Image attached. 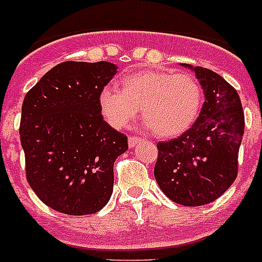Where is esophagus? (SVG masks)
Here are the masks:
<instances>
[{
  "label": "esophagus",
  "instance_id": "esophagus-1",
  "mask_svg": "<svg viewBox=\"0 0 262 262\" xmlns=\"http://www.w3.org/2000/svg\"><path fill=\"white\" fill-rule=\"evenodd\" d=\"M138 141H141V137H137V136H130V137H129V140H127V142H129V146H130V148H135L136 144H137Z\"/></svg>",
  "mask_w": 262,
  "mask_h": 262
}]
</instances>
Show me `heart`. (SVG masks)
<instances>
[{
  "mask_svg": "<svg viewBox=\"0 0 262 262\" xmlns=\"http://www.w3.org/2000/svg\"><path fill=\"white\" fill-rule=\"evenodd\" d=\"M99 110L113 127H125L141 107L142 118L157 137H178L195 124L203 105V89L188 72L144 70L121 80V90L102 89Z\"/></svg>",
  "mask_w": 262,
  "mask_h": 262,
  "instance_id": "heart-1",
  "label": "heart"
}]
</instances>
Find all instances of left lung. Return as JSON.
Segmentation results:
<instances>
[{"label": "left lung", "instance_id": "obj_1", "mask_svg": "<svg viewBox=\"0 0 262 262\" xmlns=\"http://www.w3.org/2000/svg\"><path fill=\"white\" fill-rule=\"evenodd\" d=\"M183 66L195 72L205 103L188 130L157 144L153 172L171 201L193 207L211 203L234 183L245 116L237 90L222 76L199 66Z\"/></svg>", "mask_w": 262, "mask_h": 262}]
</instances>
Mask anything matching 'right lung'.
Returning a JSON list of instances; mask_svg holds the SVG:
<instances>
[{
  "label": "right lung",
  "mask_w": 262,
  "mask_h": 262,
  "mask_svg": "<svg viewBox=\"0 0 262 262\" xmlns=\"http://www.w3.org/2000/svg\"><path fill=\"white\" fill-rule=\"evenodd\" d=\"M116 72L109 61H64L25 95L20 138L27 180L56 211L89 215L112 196L113 167L127 150V137L103 121L98 98Z\"/></svg>",
  "instance_id": "add662e5"
}]
</instances>
